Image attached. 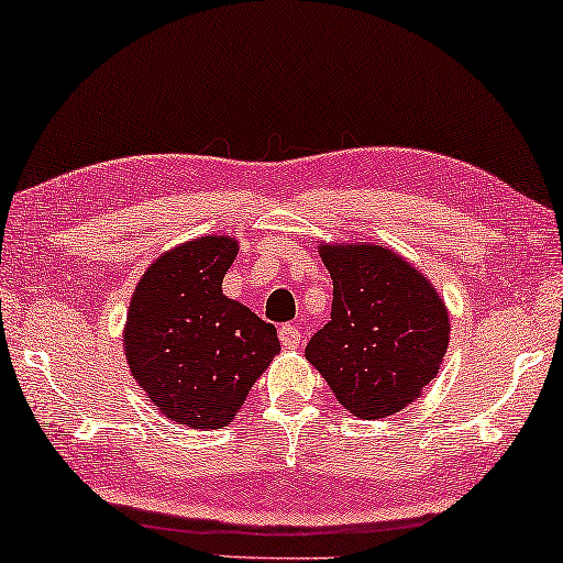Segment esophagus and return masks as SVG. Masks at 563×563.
<instances>
[{
    "mask_svg": "<svg viewBox=\"0 0 563 563\" xmlns=\"http://www.w3.org/2000/svg\"><path fill=\"white\" fill-rule=\"evenodd\" d=\"M279 340H282V344L287 350H297L299 344H301V332H299V327L297 324H284L282 330H279Z\"/></svg>",
    "mask_w": 563,
    "mask_h": 563,
    "instance_id": "obj_1",
    "label": "esophagus"
}]
</instances>
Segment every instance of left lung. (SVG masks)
Returning <instances> with one entry per match:
<instances>
[{"label":"left lung","mask_w":563,"mask_h":563,"mask_svg":"<svg viewBox=\"0 0 563 563\" xmlns=\"http://www.w3.org/2000/svg\"><path fill=\"white\" fill-rule=\"evenodd\" d=\"M332 276V319L311 336L307 360L340 405L365 420L418 400L451 340L443 299L418 266L375 244H322Z\"/></svg>","instance_id":"8db88e82"}]
</instances>
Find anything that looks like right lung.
Segmentation results:
<instances>
[{
	"mask_svg": "<svg viewBox=\"0 0 563 563\" xmlns=\"http://www.w3.org/2000/svg\"><path fill=\"white\" fill-rule=\"evenodd\" d=\"M236 254L229 236L186 241L155 258L133 291L123 332L128 367L178 426H229L282 350L274 324L221 289Z\"/></svg>",
	"mask_w": 563,
	"mask_h": 563,
	"instance_id": "obj_1",
	"label": "right lung"
}]
</instances>
